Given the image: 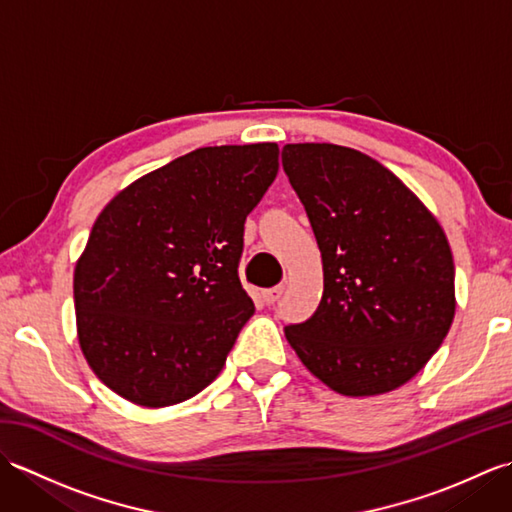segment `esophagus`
I'll return each instance as SVG.
<instances>
[{
  "label": "esophagus",
  "instance_id": "34e87169",
  "mask_svg": "<svg viewBox=\"0 0 512 512\" xmlns=\"http://www.w3.org/2000/svg\"><path fill=\"white\" fill-rule=\"evenodd\" d=\"M281 295H284V286H275V288H268V290L262 292L266 306H273L275 301L281 299Z\"/></svg>",
  "mask_w": 512,
  "mask_h": 512
}]
</instances>
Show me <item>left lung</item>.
Returning a JSON list of instances; mask_svg holds the SVG:
<instances>
[{
	"label": "left lung",
	"instance_id": "8db88e82",
	"mask_svg": "<svg viewBox=\"0 0 512 512\" xmlns=\"http://www.w3.org/2000/svg\"><path fill=\"white\" fill-rule=\"evenodd\" d=\"M281 165L323 259V297L286 325L301 363L345 396H376L427 365L455 314L447 237L394 173L361 151L299 143Z\"/></svg>",
	"mask_w": 512,
	"mask_h": 512
}]
</instances>
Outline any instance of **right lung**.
Returning a JSON list of instances; mask_svg holds the SVG:
<instances>
[{
	"label": "right lung",
	"mask_w": 512,
	"mask_h": 512,
	"mask_svg": "<svg viewBox=\"0 0 512 512\" xmlns=\"http://www.w3.org/2000/svg\"><path fill=\"white\" fill-rule=\"evenodd\" d=\"M279 169L275 143L202 147L129 184L74 270L81 350L143 407L189 400L255 312L239 281L244 222Z\"/></svg>",
	"instance_id": "1"
}]
</instances>
